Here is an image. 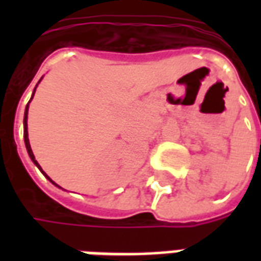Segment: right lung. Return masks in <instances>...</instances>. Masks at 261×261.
Listing matches in <instances>:
<instances>
[{
	"instance_id": "right-lung-1",
	"label": "right lung",
	"mask_w": 261,
	"mask_h": 261,
	"mask_svg": "<svg viewBox=\"0 0 261 261\" xmlns=\"http://www.w3.org/2000/svg\"><path fill=\"white\" fill-rule=\"evenodd\" d=\"M39 82H40V81H39ZM37 86V85H36ZM35 91H36V88H35ZM35 91H33V95H35ZM33 95H32V97H31V100L32 99H33ZM31 100H29V103H31ZM29 103H28V105H26V109H25V117H23V140H25V145H26V149H28V153H29V156H31V159L32 161H33V164L36 165L37 168H39V169L42 170V168H40V165L37 164V161L36 159H35V155H33V152H32V148H31V144H29V138H28V110H29ZM42 173L44 176H46V177H47L48 180L51 181V183H53L54 186H57V185H56V183H54L53 180H51V179H50V177H48L47 175H46V173H44V172H43L42 170ZM57 187H60V186H57Z\"/></svg>"
}]
</instances>
